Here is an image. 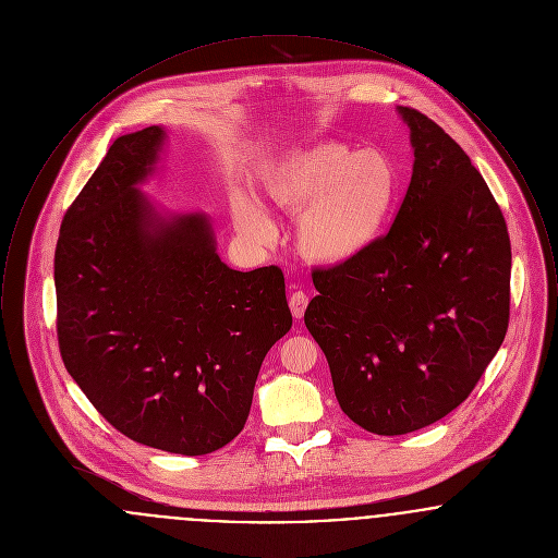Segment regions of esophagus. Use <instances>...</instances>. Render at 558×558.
<instances>
[{
    "label": "esophagus",
    "instance_id": "esophagus-1",
    "mask_svg": "<svg viewBox=\"0 0 558 558\" xmlns=\"http://www.w3.org/2000/svg\"><path fill=\"white\" fill-rule=\"evenodd\" d=\"M307 303H310V299H307V294L303 291L292 292L291 299H289V305H291L292 316L296 319L303 318V314H305V307H307Z\"/></svg>",
    "mask_w": 558,
    "mask_h": 558
}]
</instances>
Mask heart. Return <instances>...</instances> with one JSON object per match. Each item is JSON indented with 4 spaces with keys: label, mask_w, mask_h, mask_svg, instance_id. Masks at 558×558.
<instances>
[{
    "label": "heart",
    "mask_w": 558,
    "mask_h": 558,
    "mask_svg": "<svg viewBox=\"0 0 558 558\" xmlns=\"http://www.w3.org/2000/svg\"><path fill=\"white\" fill-rule=\"evenodd\" d=\"M257 182L269 205L294 213V246L322 267L364 257L389 230L401 187L398 167L383 150H355L339 140L314 142L267 160ZM232 217L248 240L269 242L276 234L266 209L244 194L234 196Z\"/></svg>",
    "instance_id": "heart-1"
}]
</instances>
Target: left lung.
Returning <instances> with one entry per match:
<instances>
[{
  "label": "left lung",
  "instance_id": "1",
  "mask_svg": "<svg viewBox=\"0 0 558 558\" xmlns=\"http://www.w3.org/2000/svg\"><path fill=\"white\" fill-rule=\"evenodd\" d=\"M414 150L398 217L353 264L316 269L305 326L355 425L403 435L475 389L505 341L510 240L466 153L414 108L398 107Z\"/></svg>",
  "mask_w": 558,
  "mask_h": 558
}]
</instances>
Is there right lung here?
Returning <instances> with one entry per match:
<instances>
[{"label":"right lung","instance_id":"add662e5","mask_svg":"<svg viewBox=\"0 0 558 558\" xmlns=\"http://www.w3.org/2000/svg\"><path fill=\"white\" fill-rule=\"evenodd\" d=\"M167 130L114 140L62 219L58 343L110 425L155 450L203 456L246 423L267 351L292 326L282 269L239 271L209 215L171 213L140 186Z\"/></svg>","mask_w":558,"mask_h":558}]
</instances>
